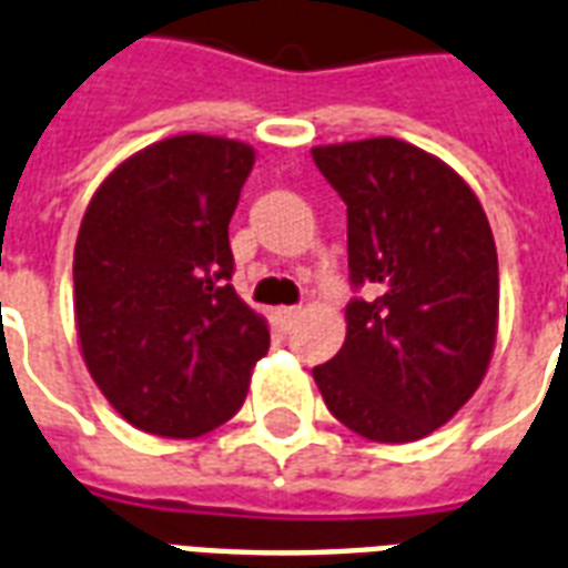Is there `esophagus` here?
I'll list each match as a JSON object with an SVG mask.
<instances>
[{"label":"esophagus","mask_w":568,"mask_h":568,"mask_svg":"<svg viewBox=\"0 0 568 568\" xmlns=\"http://www.w3.org/2000/svg\"><path fill=\"white\" fill-rule=\"evenodd\" d=\"M297 315H301V310H297V306H276L274 310L276 324H283V327H292V324L297 322Z\"/></svg>","instance_id":"1"}]
</instances>
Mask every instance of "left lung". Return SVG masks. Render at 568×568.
<instances>
[{"mask_svg": "<svg viewBox=\"0 0 568 568\" xmlns=\"http://www.w3.org/2000/svg\"><path fill=\"white\" fill-rule=\"evenodd\" d=\"M313 160L348 205V271L366 285L315 384L363 438H426L474 396L495 354L500 280L486 211L456 169L405 140L315 145Z\"/></svg>", "mask_w": 568, "mask_h": 568, "instance_id": "8db88e82", "label": "left lung"}]
</instances>
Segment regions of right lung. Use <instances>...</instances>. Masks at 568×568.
<instances>
[{"label":"right lung","instance_id":"add662e5","mask_svg":"<svg viewBox=\"0 0 568 568\" xmlns=\"http://www.w3.org/2000/svg\"><path fill=\"white\" fill-rule=\"evenodd\" d=\"M253 163L250 142L166 136L121 160L82 214L77 342L140 432L190 440L223 426L267 354L265 315L229 285V220Z\"/></svg>","mask_w":568,"mask_h":568}]
</instances>
